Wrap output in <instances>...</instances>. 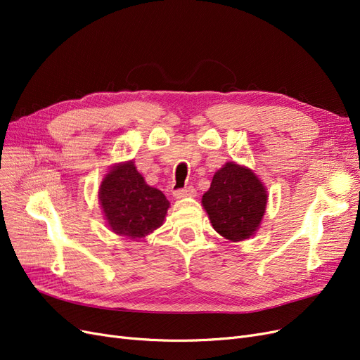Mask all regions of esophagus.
I'll use <instances>...</instances> for the list:
<instances>
[{
  "label": "esophagus",
  "instance_id": "1",
  "mask_svg": "<svg viewBox=\"0 0 360 360\" xmlns=\"http://www.w3.org/2000/svg\"><path fill=\"white\" fill-rule=\"evenodd\" d=\"M172 195L176 198H184V197H195V189L192 186L183 188V189H176L172 191Z\"/></svg>",
  "mask_w": 360,
  "mask_h": 360
}]
</instances>
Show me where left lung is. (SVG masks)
<instances>
[{
    "instance_id": "1",
    "label": "left lung",
    "mask_w": 360,
    "mask_h": 360,
    "mask_svg": "<svg viewBox=\"0 0 360 360\" xmlns=\"http://www.w3.org/2000/svg\"><path fill=\"white\" fill-rule=\"evenodd\" d=\"M267 193L255 174L228 162L214 174L202 205L214 230L228 240L240 242L252 236L263 219Z\"/></svg>"
}]
</instances>
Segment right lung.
Segmentation results:
<instances>
[{"label": "right lung", "mask_w": 360, "mask_h": 360, "mask_svg": "<svg viewBox=\"0 0 360 360\" xmlns=\"http://www.w3.org/2000/svg\"><path fill=\"white\" fill-rule=\"evenodd\" d=\"M99 200L111 230L129 238H141L155 231L169 207L165 195L148 186L134 162L122 163L106 174Z\"/></svg>", "instance_id": "1"}]
</instances>
